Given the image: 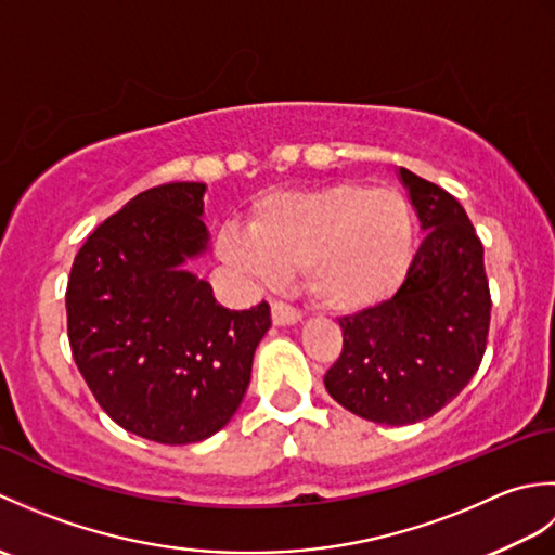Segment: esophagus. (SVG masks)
<instances>
[{"label":"esophagus","mask_w":555,"mask_h":555,"mask_svg":"<svg viewBox=\"0 0 555 555\" xmlns=\"http://www.w3.org/2000/svg\"><path fill=\"white\" fill-rule=\"evenodd\" d=\"M271 322L276 326H293L300 322V312L286 302H271Z\"/></svg>","instance_id":"esophagus-1"}]
</instances>
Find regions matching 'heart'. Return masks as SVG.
Here are the masks:
<instances>
[{
	"label": "heart",
	"instance_id": "heart-1",
	"mask_svg": "<svg viewBox=\"0 0 555 555\" xmlns=\"http://www.w3.org/2000/svg\"><path fill=\"white\" fill-rule=\"evenodd\" d=\"M412 243L415 223L398 191L334 183L267 195L257 203L250 238L223 231L219 247L229 264L262 279L305 269L314 305L360 314L398 291Z\"/></svg>",
	"mask_w": 555,
	"mask_h": 555
}]
</instances>
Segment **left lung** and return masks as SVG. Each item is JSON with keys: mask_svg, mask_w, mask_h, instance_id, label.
Here are the masks:
<instances>
[{"mask_svg": "<svg viewBox=\"0 0 555 555\" xmlns=\"http://www.w3.org/2000/svg\"><path fill=\"white\" fill-rule=\"evenodd\" d=\"M424 241L391 300L344 317V352L324 386L352 415L415 424L463 391L485 358L491 296L485 247L463 205L398 169Z\"/></svg>", "mask_w": 555, "mask_h": 555, "instance_id": "left-lung-1", "label": "left lung"}]
</instances>
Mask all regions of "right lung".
<instances>
[{
  "label": "right lung",
  "instance_id": "1",
  "mask_svg": "<svg viewBox=\"0 0 555 555\" xmlns=\"http://www.w3.org/2000/svg\"><path fill=\"white\" fill-rule=\"evenodd\" d=\"M205 183H164L88 235L66 288L68 344L92 396L126 431L205 441L241 408L267 302L227 310L185 269L209 250Z\"/></svg>",
  "mask_w": 555,
  "mask_h": 555
}]
</instances>
